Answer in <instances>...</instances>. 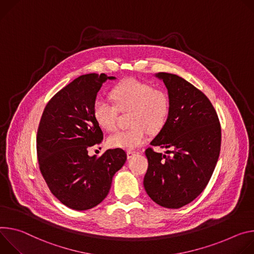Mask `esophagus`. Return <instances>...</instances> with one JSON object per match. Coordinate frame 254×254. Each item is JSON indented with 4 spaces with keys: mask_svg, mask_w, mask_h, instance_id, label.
<instances>
[{
    "mask_svg": "<svg viewBox=\"0 0 254 254\" xmlns=\"http://www.w3.org/2000/svg\"><path fill=\"white\" fill-rule=\"evenodd\" d=\"M135 154H138V152L137 151H134V150H129V151H127V157L128 158H131L133 155H135Z\"/></svg>",
    "mask_w": 254,
    "mask_h": 254,
    "instance_id": "esophagus-1",
    "label": "esophagus"
}]
</instances>
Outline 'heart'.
<instances>
[{
	"instance_id": "heart-1",
	"label": "heart",
	"mask_w": 254,
	"mask_h": 254,
	"mask_svg": "<svg viewBox=\"0 0 254 254\" xmlns=\"http://www.w3.org/2000/svg\"><path fill=\"white\" fill-rule=\"evenodd\" d=\"M111 95L119 110L132 111L130 115L132 127L111 135L108 139L111 147L135 149L146 141L148 130L156 133L165 125L170 114V99L163 91L154 90L150 84L136 79H127L117 84ZM117 107L100 98L94 102L93 116L101 128L107 131L115 129L118 114Z\"/></svg>"
}]
</instances>
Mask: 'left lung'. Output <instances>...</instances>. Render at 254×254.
<instances>
[{
    "label": "left lung",
    "mask_w": 254,
    "mask_h": 254,
    "mask_svg": "<svg viewBox=\"0 0 254 254\" xmlns=\"http://www.w3.org/2000/svg\"><path fill=\"white\" fill-rule=\"evenodd\" d=\"M155 76L167 90L170 114L150 145L170 148L166 153L171 155L146 149L143 186L159 206L179 209L208 185L220 153L221 127L213 105L200 90L177 74Z\"/></svg>",
    "instance_id": "1"
}]
</instances>
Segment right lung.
Here are the masks:
<instances>
[{"label":"right lung","mask_w":254,"mask_h":254,"mask_svg":"<svg viewBox=\"0 0 254 254\" xmlns=\"http://www.w3.org/2000/svg\"><path fill=\"white\" fill-rule=\"evenodd\" d=\"M105 73L83 74L47 103L37 131L40 172L64 205L89 210L109 193L114 175L127 155L121 148L90 156L89 147L100 143L103 132L93 116V105L102 84L115 79Z\"/></svg>","instance_id":"right-lung-1"}]
</instances>
